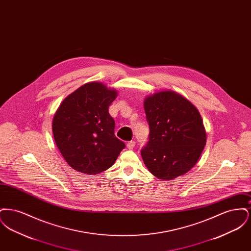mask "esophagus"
<instances>
[{"label": "esophagus", "mask_w": 251, "mask_h": 251, "mask_svg": "<svg viewBox=\"0 0 251 251\" xmlns=\"http://www.w3.org/2000/svg\"><path fill=\"white\" fill-rule=\"evenodd\" d=\"M134 147H135V142H134V141H129V142L127 143V148H128L129 150H132Z\"/></svg>", "instance_id": "34e87169"}]
</instances>
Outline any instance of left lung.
Segmentation results:
<instances>
[{"label": "left lung", "mask_w": 251, "mask_h": 251, "mask_svg": "<svg viewBox=\"0 0 251 251\" xmlns=\"http://www.w3.org/2000/svg\"><path fill=\"white\" fill-rule=\"evenodd\" d=\"M144 109L150 127L149 141L141 150L145 165L159 179H173L188 172L206 145L198 109L173 91L149 96Z\"/></svg>", "instance_id": "8db88e82"}]
</instances>
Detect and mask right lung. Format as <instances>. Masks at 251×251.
<instances>
[{
    "mask_svg": "<svg viewBox=\"0 0 251 251\" xmlns=\"http://www.w3.org/2000/svg\"><path fill=\"white\" fill-rule=\"evenodd\" d=\"M117 91L104 84L88 83L60 104L52 132L61 154L71 167L96 175L112 167L125 143L115 135V120L109 106Z\"/></svg>",
    "mask_w": 251,
    "mask_h": 251,
    "instance_id": "right-lung-1",
    "label": "right lung"
}]
</instances>
